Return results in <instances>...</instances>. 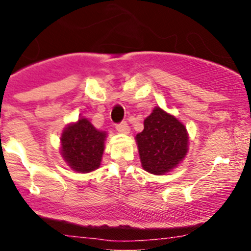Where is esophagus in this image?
<instances>
[{
  "mask_svg": "<svg viewBox=\"0 0 251 251\" xmlns=\"http://www.w3.org/2000/svg\"><path fill=\"white\" fill-rule=\"evenodd\" d=\"M116 127H117V131L119 132V133H123V134H128L129 133V127H128L127 124H126V123L118 124Z\"/></svg>",
  "mask_w": 251,
  "mask_h": 251,
  "instance_id": "1",
  "label": "esophagus"
}]
</instances>
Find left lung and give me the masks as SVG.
Wrapping results in <instances>:
<instances>
[{"label":"left lung","mask_w":251,"mask_h":251,"mask_svg":"<svg viewBox=\"0 0 251 251\" xmlns=\"http://www.w3.org/2000/svg\"><path fill=\"white\" fill-rule=\"evenodd\" d=\"M135 142L143 169L157 176L177 168L189 151L184 124L158 106L144 120V129L135 135Z\"/></svg>","instance_id":"8db88e82"}]
</instances>
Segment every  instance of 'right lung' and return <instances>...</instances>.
I'll return each instance as SVG.
<instances>
[{
    "label": "right lung",
    "instance_id": "1",
    "mask_svg": "<svg viewBox=\"0 0 251 251\" xmlns=\"http://www.w3.org/2000/svg\"><path fill=\"white\" fill-rule=\"evenodd\" d=\"M106 137L105 131H99L87 118L80 117L68 124L60 137L63 160L79 174L94 171L101 164Z\"/></svg>",
    "mask_w": 251,
    "mask_h": 251
}]
</instances>
